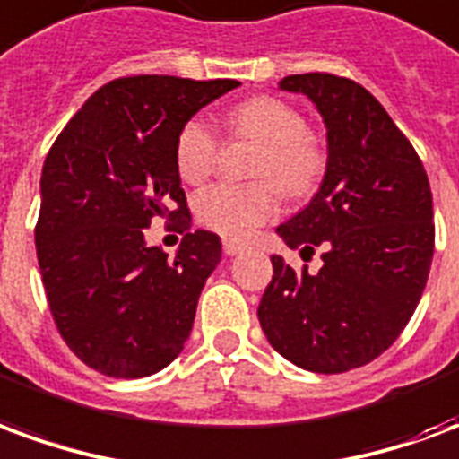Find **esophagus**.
I'll use <instances>...</instances> for the list:
<instances>
[{
    "mask_svg": "<svg viewBox=\"0 0 459 459\" xmlns=\"http://www.w3.org/2000/svg\"><path fill=\"white\" fill-rule=\"evenodd\" d=\"M243 250H246V246L238 243V240H230V238L223 240V253H226V255H238V253H243Z\"/></svg>",
    "mask_w": 459,
    "mask_h": 459,
    "instance_id": "obj_1",
    "label": "esophagus"
}]
</instances>
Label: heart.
I'll list each match as a JSON object with an SVG mask.
<instances>
[{"label": "heart", "mask_w": 459, "mask_h": 459, "mask_svg": "<svg viewBox=\"0 0 459 459\" xmlns=\"http://www.w3.org/2000/svg\"><path fill=\"white\" fill-rule=\"evenodd\" d=\"M229 130L238 140L255 142L263 152L253 177L258 184H216L196 196V219L226 238L246 240L268 223L280 209L282 194L292 199L309 196L327 169V157L307 134V120L292 105L270 95L250 98L229 115ZM221 144L209 122L191 117L177 134L174 160L179 177L189 184L209 179L219 164Z\"/></svg>", "instance_id": "heart-1"}]
</instances>
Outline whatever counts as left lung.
Instances as JSON below:
<instances>
[{"label": "left lung", "mask_w": 459, "mask_h": 459, "mask_svg": "<svg viewBox=\"0 0 459 459\" xmlns=\"http://www.w3.org/2000/svg\"><path fill=\"white\" fill-rule=\"evenodd\" d=\"M282 91L307 95L327 127V171L309 206L278 226L292 250L322 248V268L273 255L258 319L273 349L315 374H344L394 344L420 302L435 248L423 161L364 85L299 74Z\"/></svg>", "instance_id": "8db88e82"}]
</instances>
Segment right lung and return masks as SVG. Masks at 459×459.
<instances>
[{
    "label": "right lung",
    "instance_id": "right-lung-1",
    "mask_svg": "<svg viewBox=\"0 0 459 459\" xmlns=\"http://www.w3.org/2000/svg\"><path fill=\"white\" fill-rule=\"evenodd\" d=\"M238 81L127 75L95 91L48 150L36 258L61 337L113 378L169 366L189 339L221 238L189 233L174 160L184 122ZM185 233L174 259L143 243L152 218Z\"/></svg>",
    "mask_w": 459,
    "mask_h": 459
}]
</instances>
